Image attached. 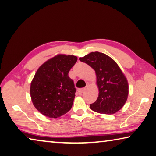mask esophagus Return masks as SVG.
Returning a JSON list of instances; mask_svg holds the SVG:
<instances>
[{
	"label": "esophagus",
	"mask_w": 156,
	"mask_h": 156,
	"mask_svg": "<svg viewBox=\"0 0 156 156\" xmlns=\"http://www.w3.org/2000/svg\"><path fill=\"white\" fill-rule=\"evenodd\" d=\"M86 89V88H78L77 91L79 93V94H81L83 91H84Z\"/></svg>",
	"instance_id": "esophagus-1"
}]
</instances>
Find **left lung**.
Masks as SVG:
<instances>
[{
	"instance_id": "8db88e82",
	"label": "left lung",
	"mask_w": 156,
	"mask_h": 156,
	"mask_svg": "<svg viewBox=\"0 0 156 156\" xmlns=\"http://www.w3.org/2000/svg\"><path fill=\"white\" fill-rule=\"evenodd\" d=\"M95 70L99 90L98 99L90 108L98 113L114 114L124 106L128 99V80L111 57L95 51L80 58Z\"/></svg>"
}]
</instances>
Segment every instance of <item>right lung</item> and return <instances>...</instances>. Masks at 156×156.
Returning a JSON list of instances; mask_svg holds the SVG:
<instances>
[{
	"label": "right lung",
	"mask_w": 156,
	"mask_h": 156,
	"mask_svg": "<svg viewBox=\"0 0 156 156\" xmlns=\"http://www.w3.org/2000/svg\"><path fill=\"white\" fill-rule=\"evenodd\" d=\"M76 61L75 56L58 54L37 69L30 93L34 107L44 116L56 119L72 108L76 88L68 73Z\"/></svg>",
	"instance_id": "add662e5"
}]
</instances>
